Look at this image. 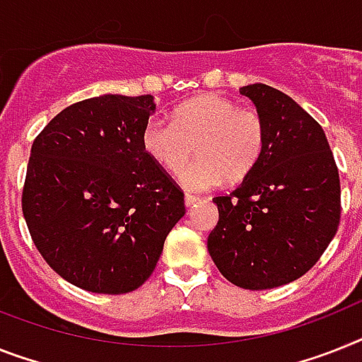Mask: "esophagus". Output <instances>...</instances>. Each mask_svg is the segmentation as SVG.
<instances>
[{"label": "esophagus", "instance_id": "obj_1", "mask_svg": "<svg viewBox=\"0 0 362 362\" xmlns=\"http://www.w3.org/2000/svg\"><path fill=\"white\" fill-rule=\"evenodd\" d=\"M199 198H196V196H192V194H185V205H187V207H192L194 203L198 202Z\"/></svg>", "mask_w": 362, "mask_h": 362}]
</instances>
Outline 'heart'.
Segmentation results:
<instances>
[{"mask_svg":"<svg viewBox=\"0 0 362 362\" xmlns=\"http://www.w3.org/2000/svg\"><path fill=\"white\" fill-rule=\"evenodd\" d=\"M267 125L255 107L218 94H203L175 107L172 122L151 118L142 129V148L172 175L196 163L181 181L190 190L214 188L228 179L240 181L257 166L264 149Z\"/></svg>","mask_w":362,"mask_h":362,"instance_id":"b5f03b06","label":"heart"}]
</instances>
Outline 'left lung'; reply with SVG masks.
<instances>
[{"label": "left lung", "instance_id": "obj_1", "mask_svg": "<svg viewBox=\"0 0 362 362\" xmlns=\"http://www.w3.org/2000/svg\"><path fill=\"white\" fill-rule=\"evenodd\" d=\"M267 125L259 163L231 194L216 196L209 253L233 285L264 291L315 267L340 222V179L322 125L277 88H240Z\"/></svg>", "mask_w": 362, "mask_h": 362}]
</instances>
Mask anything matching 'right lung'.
<instances>
[{
    "instance_id": "add662e5",
    "label": "right lung",
    "mask_w": 362,
    "mask_h": 362,
    "mask_svg": "<svg viewBox=\"0 0 362 362\" xmlns=\"http://www.w3.org/2000/svg\"><path fill=\"white\" fill-rule=\"evenodd\" d=\"M153 95L66 107L31 146L22 211L44 261L71 285L125 294L155 270L185 194L142 148Z\"/></svg>"
}]
</instances>
